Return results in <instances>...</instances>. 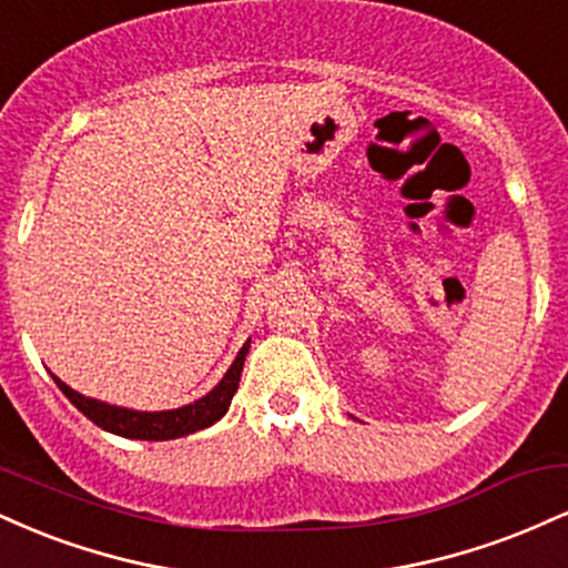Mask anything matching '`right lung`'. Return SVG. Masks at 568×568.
Instances as JSON below:
<instances>
[{
    "instance_id": "add662e5",
    "label": "right lung",
    "mask_w": 568,
    "mask_h": 568,
    "mask_svg": "<svg viewBox=\"0 0 568 568\" xmlns=\"http://www.w3.org/2000/svg\"><path fill=\"white\" fill-rule=\"evenodd\" d=\"M247 347H251V338L243 344V349L237 352L230 371L224 374L216 387L211 389L200 400L189 403V406L173 408V410H133V408H120L109 406V403L95 400V397H84L80 393L63 384L58 376H53L58 389L74 403L77 408L88 416L93 425H98L106 433L122 435V438H135V440H173L184 438L189 433H197V429H205L216 425L221 416L230 410V403L234 393H237L240 374H243V363L247 355Z\"/></svg>"
}]
</instances>
